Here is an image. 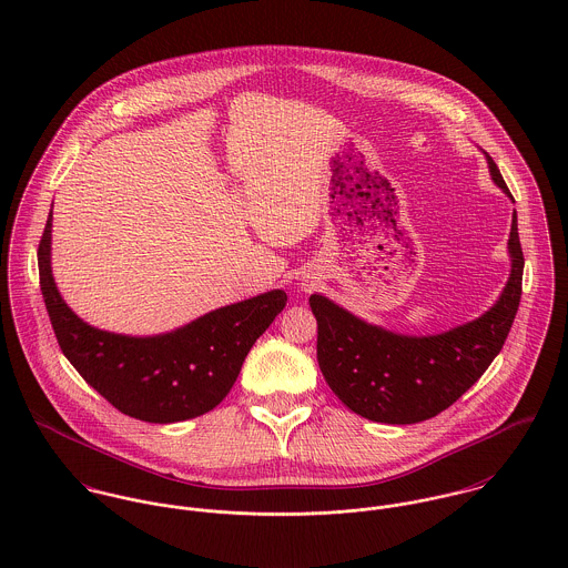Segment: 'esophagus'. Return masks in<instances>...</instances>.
Returning <instances> with one entry per match:
<instances>
[{
  "instance_id": "1",
  "label": "esophagus",
  "mask_w": 568,
  "mask_h": 568,
  "mask_svg": "<svg viewBox=\"0 0 568 568\" xmlns=\"http://www.w3.org/2000/svg\"><path fill=\"white\" fill-rule=\"evenodd\" d=\"M315 286V280H302V288L304 291H311Z\"/></svg>"
}]
</instances>
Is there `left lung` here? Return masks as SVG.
<instances>
[{
  "instance_id": "obj_1",
  "label": "left lung",
  "mask_w": 568,
  "mask_h": 568,
  "mask_svg": "<svg viewBox=\"0 0 568 568\" xmlns=\"http://www.w3.org/2000/svg\"><path fill=\"white\" fill-rule=\"evenodd\" d=\"M484 155L491 181L514 201L500 170ZM507 253L511 268L496 304L481 317L439 334H398L367 324L320 293L311 295L317 361L338 400L361 417L385 424L424 422L457 403L500 352L520 304L525 257L516 212Z\"/></svg>"
}]
</instances>
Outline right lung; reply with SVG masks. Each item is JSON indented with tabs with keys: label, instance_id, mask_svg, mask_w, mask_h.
Wrapping results in <instances>:
<instances>
[{
	"label": "right lung",
	"instance_id": "right-lung-1",
	"mask_svg": "<svg viewBox=\"0 0 568 568\" xmlns=\"http://www.w3.org/2000/svg\"><path fill=\"white\" fill-rule=\"evenodd\" d=\"M37 260L43 302L65 358L118 410L151 424L192 419L221 405L244 356L286 306V293L275 288L163 334H115L82 322L61 297L52 275V212Z\"/></svg>",
	"mask_w": 568,
	"mask_h": 568
}]
</instances>
